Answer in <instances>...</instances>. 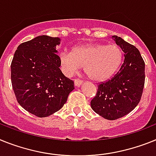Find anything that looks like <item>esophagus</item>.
Wrapping results in <instances>:
<instances>
[{
    "instance_id": "1",
    "label": "esophagus",
    "mask_w": 156,
    "mask_h": 156,
    "mask_svg": "<svg viewBox=\"0 0 156 156\" xmlns=\"http://www.w3.org/2000/svg\"><path fill=\"white\" fill-rule=\"evenodd\" d=\"M82 84V81L80 79H75L74 80V86L76 87H79L81 86V85Z\"/></svg>"
}]
</instances>
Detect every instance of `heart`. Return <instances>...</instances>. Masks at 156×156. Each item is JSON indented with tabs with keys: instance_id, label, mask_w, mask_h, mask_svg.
<instances>
[{
	"instance_id": "heart-1",
	"label": "heart",
	"mask_w": 156,
	"mask_h": 156,
	"mask_svg": "<svg viewBox=\"0 0 156 156\" xmlns=\"http://www.w3.org/2000/svg\"><path fill=\"white\" fill-rule=\"evenodd\" d=\"M122 53L115 44H82L74 47L72 52H62L59 55L61 70L67 76H73L84 66L90 79L102 82L110 78L122 63Z\"/></svg>"
}]
</instances>
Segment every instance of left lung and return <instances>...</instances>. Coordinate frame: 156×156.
Instances as JSON below:
<instances>
[{
  "label": "left lung",
  "mask_w": 156,
  "mask_h": 156,
  "mask_svg": "<svg viewBox=\"0 0 156 156\" xmlns=\"http://www.w3.org/2000/svg\"><path fill=\"white\" fill-rule=\"evenodd\" d=\"M112 38L124 52V61L110 80L99 85L90 104L96 113L108 120L123 117L137 106L145 79V64L139 50L116 35Z\"/></svg>",
  "instance_id": "1"
}]
</instances>
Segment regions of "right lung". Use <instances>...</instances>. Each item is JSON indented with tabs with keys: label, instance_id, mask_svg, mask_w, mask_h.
<instances>
[{
	"label": "right lung",
	"instance_id": "add662e5",
	"mask_svg": "<svg viewBox=\"0 0 156 156\" xmlns=\"http://www.w3.org/2000/svg\"><path fill=\"white\" fill-rule=\"evenodd\" d=\"M60 38L41 35L18 46L11 64L16 100L26 111L40 118L60 110L74 82L65 77L56 46Z\"/></svg>",
	"mask_w": 156,
	"mask_h": 156
}]
</instances>
